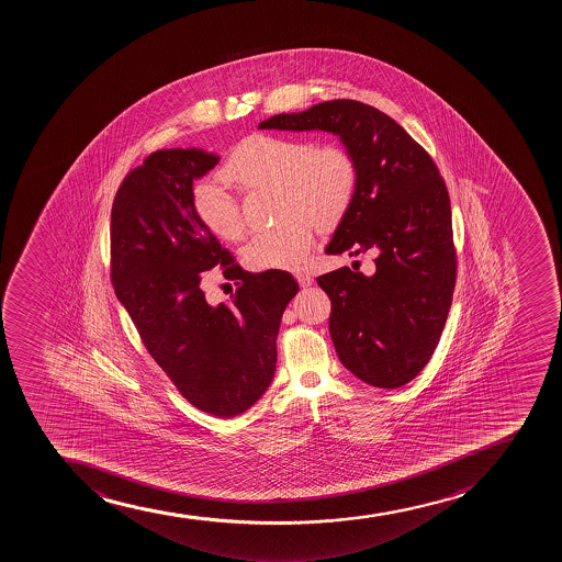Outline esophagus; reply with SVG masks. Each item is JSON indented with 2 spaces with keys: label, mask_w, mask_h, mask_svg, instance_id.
I'll return each mask as SVG.
<instances>
[{
  "label": "esophagus",
  "mask_w": 562,
  "mask_h": 562,
  "mask_svg": "<svg viewBox=\"0 0 562 562\" xmlns=\"http://www.w3.org/2000/svg\"><path fill=\"white\" fill-rule=\"evenodd\" d=\"M296 282L301 284V288H307V285H312L313 278L312 274L307 271H296L295 272Z\"/></svg>",
  "instance_id": "obj_1"
}]
</instances>
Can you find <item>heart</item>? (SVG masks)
<instances>
[{
  "label": "heart",
  "instance_id": "b5f03b06",
  "mask_svg": "<svg viewBox=\"0 0 562 562\" xmlns=\"http://www.w3.org/2000/svg\"><path fill=\"white\" fill-rule=\"evenodd\" d=\"M223 175L241 188H277V214L284 217L252 234L244 247L245 261L255 269L301 266L312 250L315 223L323 228L337 225L350 209L358 186V164L345 145L312 144L274 134L244 139L232 150ZM191 206L215 237L234 241L244 234L239 204L220 180L195 184Z\"/></svg>",
  "mask_w": 562,
  "mask_h": 562
}]
</instances>
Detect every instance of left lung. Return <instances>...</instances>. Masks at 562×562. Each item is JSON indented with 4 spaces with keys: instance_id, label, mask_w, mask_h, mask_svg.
<instances>
[{
    "instance_id": "obj_1",
    "label": "left lung",
    "mask_w": 562,
    "mask_h": 562,
    "mask_svg": "<svg viewBox=\"0 0 562 562\" xmlns=\"http://www.w3.org/2000/svg\"><path fill=\"white\" fill-rule=\"evenodd\" d=\"M277 131H326L358 164V186L326 255L372 250L369 274L341 267L317 278L330 296V336L353 376L402 387L439 345L456 288L450 198L423 145L371 104L334 99L260 123Z\"/></svg>"
}]
</instances>
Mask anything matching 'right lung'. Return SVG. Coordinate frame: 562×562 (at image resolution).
I'll return each mask as SVG.
<instances>
[{"label": "right lung", "instance_id": "add662e5", "mask_svg": "<svg viewBox=\"0 0 562 562\" xmlns=\"http://www.w3.org/2000/svg\"><path fill=\"white\" fill-rule=\"evenodd\" d=\"M220 162L203 149L155 150L117 188L111 277L147 352L191 405L214 417L247 412L271 385L290 272L244 271L191 206L193 182ZM220 266L238 290L212 307L204 270Z\"/></svg>", "mask_w": 562, "mask_h": 562}]
</instances>
